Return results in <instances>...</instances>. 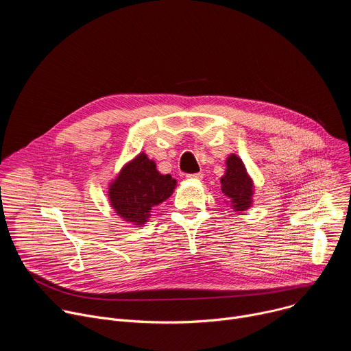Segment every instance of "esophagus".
Returning <instances> with one entry per match:
<instances>
[{
	"mask_svg": "<svg viewBox=\"0 0 351 351\" xmlns=\"http://www.w3.org/2000/svg\"><path fill=\"white\" fill-rule=\"evenodd\" d=\"M186 178L189 180H202L203 179V173H189V175H186Z\"/></svg>",
	"mask_w": 351,
	"mask_h": 351,
	"instance_id": "34e87169",
	"label": "esophagus"
}]
</instances>
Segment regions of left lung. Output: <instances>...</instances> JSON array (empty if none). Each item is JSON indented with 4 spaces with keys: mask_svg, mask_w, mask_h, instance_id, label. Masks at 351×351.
Wrapping results in <instances>:
<instances>
[{
    "mask_svg": "<svg viewBox=\"0 0 351 351\" xmlns=\"http://www.w3.org/2000/svg\"><path fill=\"white\" fill-rule=\"evenodd\" d=\"M221 183L222 193L229 198L230 206L236 211H244L252 206L253 182L237 156L232 154L226 160V172L221 178Z\"/></svg>",
    "mask_w": 351,
    "mask_h": 351,
    "instance_id": "left-lung-1",
    "label": "left lung"
}]
</instances>
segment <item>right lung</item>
<instances>
[{"label":"right lung","instance_id":"right-lung-1","mask_svg":"<svg viewBox=\"0 0 351 351\" xmlns=\"http://www.w3.org/2000/svg\"><path fill=\"white\" fill-rule=\"evenodd\" d=\"M175 186L176 180L171 175H161L156 162L141 153L111 183L108 195L119 217L130 223L143 225L152 208L165 202Z\"/></svg>","mask_w":351,"mask_h":351}]
</instances>
